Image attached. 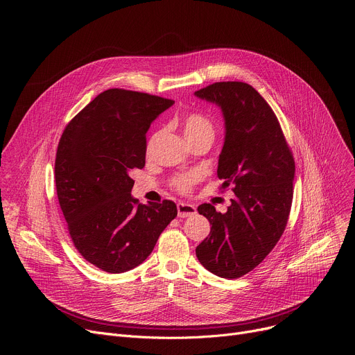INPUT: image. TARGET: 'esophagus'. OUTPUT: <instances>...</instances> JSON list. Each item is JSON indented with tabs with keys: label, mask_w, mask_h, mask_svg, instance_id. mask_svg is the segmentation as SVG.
Masks as SVG:
<instances>
[{
	"label": "esophagus",
	"mask_w": 355,
	"mask_h": 355,
	"mask_svg": "<svg viewBox=\"0 0 355 355\" xmlns=\"http://www.w3.org/2000/svg\"><path fill=\"white\" fill-rule=\"evenodd\" d=\"M177 209H178V216L180 218H191L196 214V208L193 205L182 204V202H180V204L177 205Z\"/></svg>",
	"instance_id": "esophagus-1"
}]
</instances>
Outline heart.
I'll return each instance as SVG.
<instances>
[{"instance_id": "obj_1", "label": "heart", "mask_w": 355, "mask_h": 355, "mask_svg": "<svg viewBox=\"0 0 355 355\" xmlns=\"http://www.w3.org/2000/svg\"><path fill=\"white\" fill-rule=\"evenodd\" d=\"M181 128L188 141H193L198 139H209L214 140L215 137V125L214 122L207 116L199 112H189L182 116L181 119ZM160 132H156L151 135V137L147 141L146 153L150 155L156 140L159 139ZM202 178V174L199 171H191L187 174H177L170 180V185L174 191L180 193H189L196 182H199Z\"/></svg>"}]
</instances>
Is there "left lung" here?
Instances as JSON below:
<instances>
[{"instance_id":"1","label":"left lung","mask_w":355,"mask_h":355,"mask_svg":"<svg viewBox=\"0 0 355 355\" xmlns=\"http://www.w3.org/2000/svg\"><path fill=\"white\" fill-rule=\"evenodd\" d=\"M195 95L223 111L226 137L218 177L223 189L234 192L226 214L211 204L198 207L212 227L195 252L208 271L236 279L264 261L286 227L295 160L277 115L250 84L214 83Z\"/></svg>"}]
</instances>
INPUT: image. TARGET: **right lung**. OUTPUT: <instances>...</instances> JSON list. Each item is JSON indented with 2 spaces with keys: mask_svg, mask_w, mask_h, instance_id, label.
Wrapping results in <instances>:
<instances>
[{
  "mask_svg": "<svg viewBox=\"0 0 355 355\" xmlns=\"http://www.w3.org/2000/svg\"><path fill=\"white\" fill-rule=\"evenodd\" d=\"M174 101L123 88L96 95L60 137L55 181L77 251L99 270L121 274L141 264L177 205H143L130 195L132 170L146 163V132Z\"/></svg>",
  "mask_w": 355,
  "mask_h": 355,
  "instance_id": "obj_1",
  "label": "right lung"
}]
</instances>
